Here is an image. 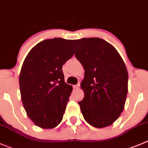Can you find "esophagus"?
I'll use <instances>...</instances> for the list:
<instances>
[{"mask_svg": "<svg viewBox=\"0 0 148 148\" xmlns=\"http://www.w3.org/2000/svg\"><path fill=\"white\" fill-rule=\"evenodd\" d=\"M80 87V82H78V84H76V85L74 86V88H75V89H77V88H78Z\"/></svg>", "mask_w": 148, "mask_h": 148, "instance_id": "esophagus-1", "label": "esophagus"}]
</instances>
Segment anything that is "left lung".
<instances>
[{"mask_svg":"<svg viewBox=\"0 0 148 148\" xmlns=\"http://www.w3.org/2000/svg\"><path fill=\"white\" fill-rule=\"evenodd\" d=\"M75 56L84 67L81 87L84 97L78 102L86 121L96 128L110 126L124 109L128 72L117 50L99 38L74 40Z\"/></svg>","mask_w":148,"mask_h":148,"instance_id":"1","label":"left lung"}]
</instances>
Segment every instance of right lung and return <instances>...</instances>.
<instances>
[{
	"instance_id": "1",
	"label": "right lung",
	"mask_w": 148,
	"mask_h": 148,
	"mask_svg": "<svg viewBox=\"0 0 148 148\" xmlns=\"http://www.w3.org/2000/svg\"><path fill=\"white\" fill-rule=\"evenodd\" d=\"M73 40L46 39L28 53L19 74L22 102L36 126L52 129L60 124L72 86L64 82L62 65L74 54Z\"/></svg>"
}]
</instances>
